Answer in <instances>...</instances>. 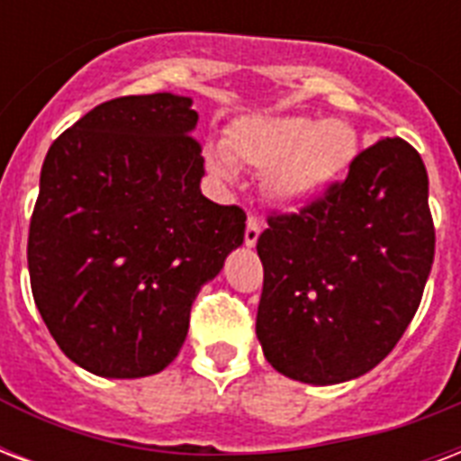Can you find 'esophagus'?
<instances>
[{"label":"esophagus","instance_id":"34e87169","mask_svg":"<svg viewBox=\"0 0 461 461\" xmlns=\"http://www.w3.org/2000/svg\"><path fill=\"white\" fill-rule=\"evenodd\" d=\"M258 237H260V222H258V220H256V217L251 215V217H249V220H246V231H244L246 246L251 249V246L258 244Z\"/></svg>","mask_w":461,"mask_h":461}]
</instances>
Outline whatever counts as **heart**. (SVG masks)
Instances as JSON below:
<instances>
[{
	"label": "heart",
	"instance_id": "b5f03b06",
	"mask_svg": "<svg viewBox=\"0 0 461 461\" xmlns=\"http://www.w3.org/2000/svg\"><path fill=\"white\" fill-rule=\"evenodd\" d=\"M227 150H208V167L217 179H237L234 162L251 167L266 172L263 186L275 203L296 208L347 176L358 155V139L342 119L249 117L231 126Z\"/></svg>",
	"mask_w": 461,
	"mask_h": 461
}]
</instances>
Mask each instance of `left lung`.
<instances>
[{
    "instance_id": "obj_1",
    "label": "left lung",
    "mask_w": 461,
    "mask_h": 461,
    "mask_svg": "<svg viewBox=\"0 0 461 461\" xmlns=\"http://www.w3.org/2000/svg\"><path fill=\"white\" fill-rule=\"evenodd\" d=\"M267 224L256 246L266 270L256 335L267 364L308 385L375 368L409 328L433 266L421 155L380 139L342 184Z\"/></svg>"
}]
</instances>
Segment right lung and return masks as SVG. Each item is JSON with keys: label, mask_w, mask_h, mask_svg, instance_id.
<instances>
[{"label": "right lung", "mask_w": 461, "mask_h": 461, "mask_svg": "<svg viewBox=\"0 0 461 461\" xmlns=\"http://www.w3.org/2000/svg\"><path fill=\"white\" fill-rule=\"evenodd\" d=\"M191 104L174 93L97 104L42 162L32 299L59 349L103 378L172 364L201 287L244 244V210L201 194Z\"/></svg>", "instance_id": "right-lung-1"}]
</instances>
